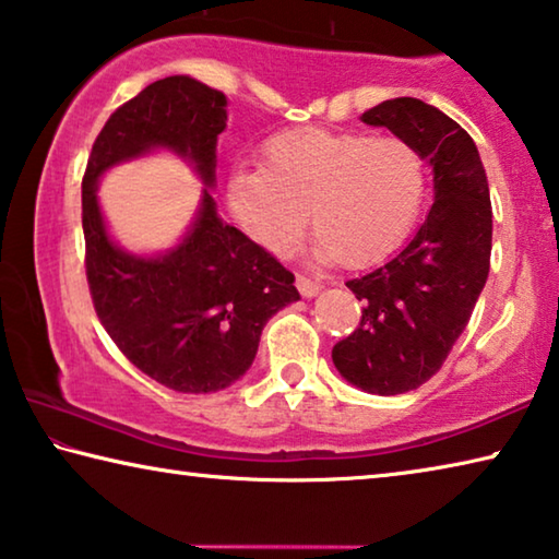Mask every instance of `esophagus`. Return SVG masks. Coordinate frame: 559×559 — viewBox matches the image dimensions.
Returning <instances> with one entry per match:
<instances>
[{"label": "esophagus", "instance_id": "34e87169", "mask_svg": "<svg viewBox=\"0 0 559 559\" xmlns=\"http://www.w3.org/2000/svg\"><path fill=\"white\" fill-rule=\"evenodd\" d=\"M296 286H298L302 298H313V296H318V293H320V283L310 281L306 276H296Z\"/></svg>", "mask_w": 559, "mask_h": 559}]
</instances>
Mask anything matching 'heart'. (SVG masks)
Instances as JSON below:
<instances>
[{
	"instance_id": "b5f03b06",
	"label": "heart",
	"mask_w": 559,
	"mask_h": 559,
	"mask_svg": "<svg viewBox=\"0 0 559 559\" xmlns=\"http://www.w3.org/2000/svg\"><path fill=\"white\" fill-rule=\"evenodd\" d=\"M226 197L263 249L288 253L310 214L318 259L365 269L409 234L424 200V163L394 135L286 130L263 145L261 169H234Z\"/></svg>"
}]
</instances>
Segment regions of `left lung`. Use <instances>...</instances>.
I'll use <instances>...</instances> for the list:
<instances>
[{
  "instance_id": "left-lung-1",
  "label": "left lung",
  "mask_w": 559,
  "mask_h": 559,
  "mask_svg": "<svg viewBox=\"0 0 559 559\" xmlns=\"http://www.w3.org/2000/svg\"><path fill=\"white\" fill-rule=\"evenodd\" d=\"M359 120L406 140L433 175V204L412 241L384 266L347 281L362 320L333 347L349 384L392 396L431 380L466 330L488 278L493 212L478 147L447 112L392 98Z\"/></svg>"
}]
</instances>
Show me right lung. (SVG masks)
<instances>
[{
  "instance_id": "right-lung-1",
  "label": "right lung",
  "mask_w": 559,
  "mask_h": 559,
  "mask_svg": "<svg viewBox=\"0 0 559 559\" xmlns=\"http://www.w3.org/2000/svg\"><path fill=\"white\" fill-rule=\"evenodd\" d=\"M226 96L192 75H167L120 106L93 143L83 175V236L93 306L138 370L185 394L241 380L269 318L300 300L293 273L216 212V138ZM167 148L203 179V202L173 250L132 254L111 239L97 202L110 166Z\"/></svg>"
}]
</instances>
